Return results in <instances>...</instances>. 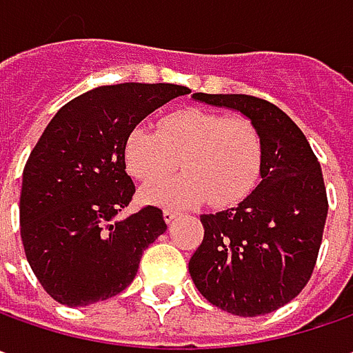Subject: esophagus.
Masks as SVG:
<instances>
[{
	"instance_id": "esophagus-1",
	"label": "esophagus",
	"mask_w": 353,
	"mask_h": 353,
	"mask_svg": "<svg viewBox=\"0 0 353 353\" xmlns=\"http://www.w3.org/2000/svg\"><path fill=\"white\" fill-rule=\"evenodd\" d=\"M177 211H172V209H164V221L170 225V223H174L177 219Z\"/></svg>"
}]
</instances>
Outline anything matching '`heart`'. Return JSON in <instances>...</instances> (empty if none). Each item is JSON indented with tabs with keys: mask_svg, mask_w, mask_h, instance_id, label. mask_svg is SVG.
Returning a JSON list of instances; mask_svg holds the SVG:
<instances>
[{
	"mask_svg": "<svg viewBox=\"0 0 353 353\" xmlns=\"http://www.w3.org/2000/svg\"><path fill=\"white\" fill-rule=\"evenodd\" d=\"M183 174L142 189V201L162 207H193L209 199L230 207L256 188L261 170L260 132L242 117L179 109L158 123V132L137 125L125 139V164L142 183Z\"/></svg>",
	"mask_w": 353,
	"mask_h": 353,
	"instance_id": "heart-1",
	"label": "heart"
}]
</instances>
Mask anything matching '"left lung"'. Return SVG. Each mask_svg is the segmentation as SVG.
Returning <instances> with one entry per match:
<instances>
[{"mask_svg": "<svg viewBox=\"0 0 353 353\" xmlns=\"http://www.w3.org/2000/svg\"><path fill=\"white\" fill-rule=\"evenodd\" d=\"M238 111L260 132V183L236 207L201 214L205 236L189 274L211 305L236 316L274 312L314 270L328 213L322 170L301 128L274 103L240 93H193Z\"/></svg>", "mask_w": 353, "mask_h": 353, "instance_id": "obj_1", "label": "left lung"}]
</instances>
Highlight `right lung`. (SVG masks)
<instances>
[{"instance_id": "1", "label": "right lung", "mask_w": 353, "mask_h": 353, "mask_svg": "<svg viewBox=\"0 0 353 353\" xmlns=\"http://www.w3.org/2000/svg\"><path fill=\"white\" fill-rule=\"evenodd\" d=\"M189 93L174 83L101 85L66 103L23 170L21 240L32 274L66 307L127 289L142 252L165 232L162 211L117 219L134 195L125 139L154 109Z\"/></svg>"}]
</instances>
